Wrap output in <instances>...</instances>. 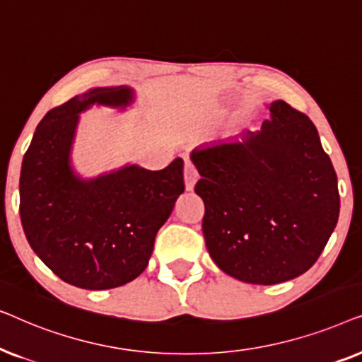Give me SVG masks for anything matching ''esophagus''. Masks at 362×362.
<instances>
[{
	"mask_svg": "<svg viewBox=\"0 0 362 362\" xmlns=\"http://www.w3.org/2000/svg\"><path fill=\"white\" fill-rule=\"evenodd\" d=\"M197 177H199V175H197L196 168L192 166L191 163H186V166H185V182H186V189L187 191L194 189Z\"/></svg>",
	"mask_w": 362,
	"mask_h": 362,
	"instance_id": "obj_1",
	"label": "esophagus"
}]
</instances>
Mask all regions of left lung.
Returning a JSON list of instances; mask_svg holds the SVG:
<instances>
[{"mask_svg": "<svg viewBox=\"0 0 362 362\" xmlns=\"http://www.w3.org/2000/svg\"><path fill=\"white\" fill-rule=\"evenodd\" d=\"M269 110L259 132L191 153L211 259L227 275L255 285L305 274L339 217L338 177L313 122L284 100Z\"/></svg>", "mask_w": 362, "mask_h": 362, "instance_id": "left-lung-1", "label": "left lung"}]
</instances>
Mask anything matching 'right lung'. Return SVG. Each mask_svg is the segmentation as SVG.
I'll list each match as a JSON object with an SVG mask.
<instances>
[{"label":"right lung","instance_id":"add662e5","mask_svg":"<svg viewBox=\"0 0 362 362\" xmlns=\"http://www.w3.org/2000/svg\"><path fill=\"white\" fill-rule=\"evenodd\" d=\"M132 87H97L49 110L34 132L19 177L26 239L59 279L86 290L115 288L146 269L156 232L185 191L181 158L165 170L138 165L86 180L71 151L81 115L92 105L125 110Z\"/></svg>","mask_w":362,"mask_h":362}]
</instances>
